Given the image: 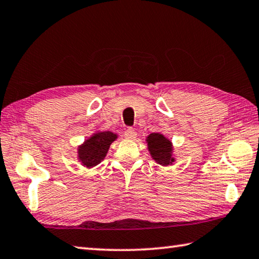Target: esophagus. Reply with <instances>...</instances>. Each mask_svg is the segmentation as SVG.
Here are the masks:
<instances>
[{"mask_svg":"<svg viewBox=\"0 0 259 259\" xmlns=\"http://www.w3.org/2000/svg\"><path fill=\"white\" fill-rule=\"evenodd\" d=\"M136 135H138V133H136V131L134 128H127L125 131V136L128 140H134L136 138Z\"/></svg>","mask_w":259,"mask_h":259,"instance_id":"obj_1","label":"esophagus"}]
</instances>
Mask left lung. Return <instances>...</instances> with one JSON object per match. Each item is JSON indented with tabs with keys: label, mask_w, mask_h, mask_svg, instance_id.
I'll return each mask as SVG.
<instances>
[{
	"label": "left lung",
	"mask_w": 259,
	"mask_h": 259,
	"mask_svg": "<svg viewBox=\"0 0 259 259\" xmlns=\"http://www.w3.org/2000/svg\"><path fill=\"white\" fill-rule=\"evenodd\" d=\"M151 157L161 165H169L175 162L172 157V143L161 133H151L146 138Z\"/></svg>",
	"instance_id": "1"
}]
</instances>
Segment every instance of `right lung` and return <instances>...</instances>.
<instances>
[{
	"label": "right lung",
	"instance_id": "obj_1",
	"mask_svg": "<svg viewBox=\"0 0 259 259\" xmlns=\"http://www.w3.org/2000/svg\"><path fill=\"white\" fill-rule=\"evenodd\" d=\"M116 139L117 134H114L113 132H97L79 146L77 159L87 168L95 167L105 159L110 144Z\"/></svg>",
	"mask_w": 259,
	"mask_h": 259
}]
</instances>
